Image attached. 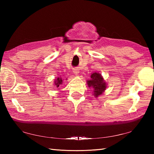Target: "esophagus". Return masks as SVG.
Listing matches in <instances>:
<instances>
[{
  "label": "esophagus",
  "instance_id": "esophagus-1",
  "mask_svg": "<svg viewBox=\"0 0 154 154\" xmlns=\"http://www.w3.org/2000/svg\"><path fill=\"white\" fill-rule=\"evenodd\" d=\"M73 72H74V74H75V75H77L79 73V69H73Z\"/></svg>",
  "mask_w": 154,
  "mask_h": 154
}]
</instances>
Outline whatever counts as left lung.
Masks as SVG:
<instances>
[{"label":"left lung","instance_id":"1","mask_svg":"<svg viewBox=\"0 0 154 154\" xmlns=\"http://www.w3.org/2000/svg\"><path fill=\"white\" fill-rule=\"evenodd\" d=\"M90 77L91 79L87 82L88 85V87L92 88L94 92L93 95L97 98L98 96L101 95L105 92L106 88V83L102 75L98 72H93Z\"/></svg>","mask_w":154,"mask_h":154}]
</instances>
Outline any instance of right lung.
<instances>
[{"label":"right lung","mask_w":154,"mask_h":154,"mask_svg":"<svg viewBox=\"0 0 154 154\" xmlns=\"http://www.w3.org/2000/svg\"><path fill=\"white\" fill-rule=\"evenodd\" d=\"M62 82H63V80L61 77H58L56 79H55V82H54V84L56 85L57 88H58L60 85L62 84Z\"/></svg>","instance_id":"right-lung-1"}]
</instances>
